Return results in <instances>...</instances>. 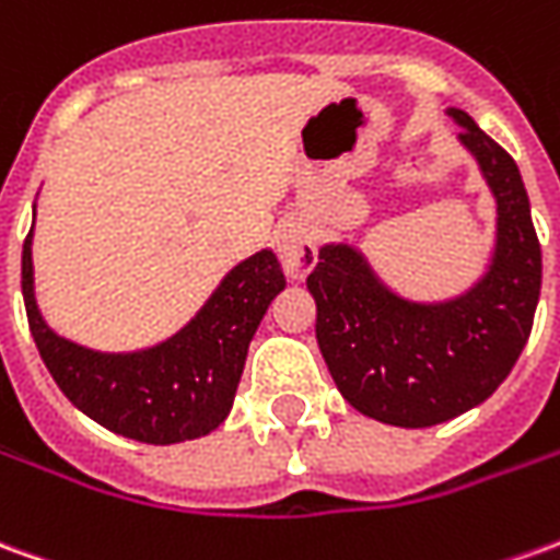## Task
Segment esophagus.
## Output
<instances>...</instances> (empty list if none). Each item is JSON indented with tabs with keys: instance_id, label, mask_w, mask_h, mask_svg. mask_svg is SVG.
Masks as SVG:
<instances>
[{
	"instance_id": "1",
	"label": "esophagus",
	"mask_w": 560,
	"mask_h": 560,
	"mask_svg": "<svg viewBox=\"0 0 560 560\" xmlns=\"http://www.w3.org/2000/svg\"><path fill=\"white\" fill-rule=\"evenodd\" d=\"M279 260L291 279H306L312 267L318 264V245L315 233L306 224L293 221L279 233Z\"/></svg>"
}]
</instances>
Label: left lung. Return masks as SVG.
I'll list each match as a JSON object with an SVG mask.
<instances>
[{"label":"left lung","instance_id":"left-lung-1","mask_svg":"<svg viewBox=\"0 0 560 560\" xmlns=\"http://www.w3.org/2000/svg\"><path fill=\"white\" fill-rule=\"evenodd\" d=\"M460 142L498 199V245L470 291L409 303L375 279L351 245H324L306 279L318 306L315 336L336 388L358 412L430 428L488 400L525 348L542 281V254L515 160L460 108Z\"/></svg>","mask_w":560,"mask_h":560}]
</instances>
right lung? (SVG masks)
<instances>
[{
  "label": "right lung",
  "mask_w": 560,
  "mask_h": 560,
  "mask_svg": "<svg viewBox=\"0 0 560 560\" xmlns=\"http://www.w3.org/2000/svg\"><path fill=\"white\" fill-rule=\"evenodd\" d=\"M21 288L42 361L60 390L103 428L139 443L172 445L212 433L233 409L257 324L284 272L272 252L233 267L178 334L144 351L103 354L50 330L33 293V230L23 242Z\"/></svg>",
  "instance_id": "obj_1"
}]
</instances>
